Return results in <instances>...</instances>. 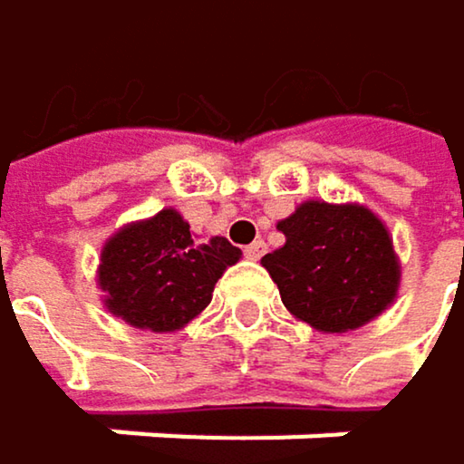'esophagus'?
<instances>
[{
    "label": "esophagus",
    "instance_id": "esophagus-1",
    "mask_svg": "<svg viewBox=\"0 0 464 464\" xmlns=\"http://www.w3.org/2000/svg\"><path fill=\"white\" fill-rule=\"evenodd\" d=\"M243 254L248 260H260L263 254H266V240H254V243H248L246 248H243Z\"/></svg>",
    "mask_w": 464,
    "mask_h": 464
}]
</instances>
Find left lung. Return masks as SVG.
I'll return each mask as SVG.
<instances>
[{
	"instance_id": "1",
	"label": "left lung",
	"mask_w": 464,
	"mask_h": 464,
	"mask_svg": "<svg viewBox=\"0 0 464 464\" xmlns=\"http://www.w3.org/2000/svg\"><path fill=\"white\" fill-rule=\"evenodd\" d=\"M276 229L285 246L266 254L263 266L282 304L313 329H360L399 295L401 266L392 237L368 207L304 201Z\"/></svg>"
}]
</instances>
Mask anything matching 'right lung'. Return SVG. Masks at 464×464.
<instances>
[{
	"mask_svg": "<svg viewBox=\"0 0 464 464\" xmlns=\"http://www.w3.org/2000/svg\"><path fill=\"white\" fill-rule=\"evenodd\" d=\"M237 260L240 248L227 237L193 240L190 224L166 207L104 243L96 282L115 318L135 329L177 332L210 304L216 282Z\"/></svg>",
	"mask_w": 464,
	"mask_h": 464,
	"instance_id": "add662e5",
	"label": "right lung"
}]
</instances>
